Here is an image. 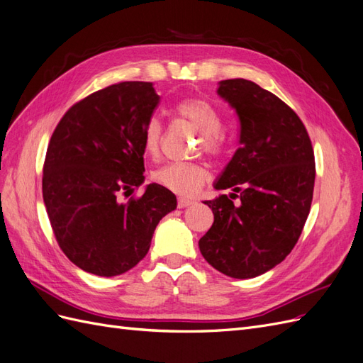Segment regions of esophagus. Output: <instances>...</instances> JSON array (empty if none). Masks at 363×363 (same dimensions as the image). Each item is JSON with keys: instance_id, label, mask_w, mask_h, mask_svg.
I'll use <instances>...</instances> for the list:
<instances>
[{"instance_id": "esophagus-1", "label": "esophagus", "mask_w": 363, "mask_h": 363, "mask_svg": "<svg viewBox=\"0 0 363 363\" xmlns=\"http://www.w3.org/2000/svg\"><path fill=\"white\" fill-rule=\"evenodd\" d=\"M192 204H194V201H192V200H186V199H179V200H177V206H179V208H184V207L192 206Z\"/></svg>"}]
</instances>
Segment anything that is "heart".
I'll return each mask as SVG.
<instances>
[{
    "label": "heart",
    "instance_id": "obj_1",
    "mask_svg": "<svg viewBox=\"0 0 363 363\" xmlns=\"http://www.w3.org/2000/svg\"><path fill=\"white\" fill-rule=\"evenodd\" d=\"M174 111L200 131L203 148L208 155H218L221 150L219 130L223 125L218 108L203 98H184L175 104ZM160 142L162 124L159 119L151 118L142 131V148L150 157H156L160 151ZM206 177L204 167L194 162H171L152 172V180L179 195H192Z\"/></svg>",
    "mask_w": 363,
    "mask_h": 363
}]
</instances>
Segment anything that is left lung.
<instances>
[{
  "instance_id": "obj_1",
  "label": "left lung",
  "mask_w": 363,
  "mask_h": 363,
  "mask_svg": "<svg viewBox=\"0 0 363 363\" xmlns=\"http://www.w3.org/2000/svg\"><path fill=\"white\" fill-rule=\"evenodd\" d=\"M218 95L239 118V148L213 184L233 192L204 201L215 221L199 245L219 272L252 279L284 260L303 232L313 196V148L298 115L259 84L223 80Z\"/></svg>"
}]
</instances>
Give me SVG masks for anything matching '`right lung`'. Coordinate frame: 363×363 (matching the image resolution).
<instances>
[{
  "label": "right lung",
  "instance_id": "1",
  "mask_svg": "<svg viewBox=\"0 0 363 363\" xmlns=\"http://www.w3.org/2000/svg\"><path fill=\"white\" fill-rule=\"evenodd\" d=\"M160 96L152 83L123 82L96 91L63 115L43 163L42 194L59 247L86 272L113 277L147 256L160 219L177 207L157 183H144L142 131Z\"/></svg>",
  "mask_w": 363,
  "mask_h": 363
}]
</instances>
